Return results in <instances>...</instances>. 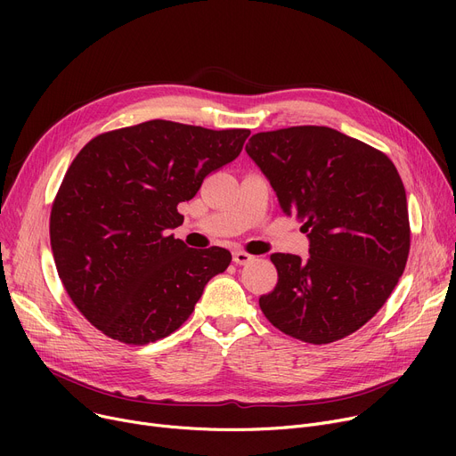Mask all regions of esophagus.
<instances>
[{
	"label": "esophagus",
	"instance_id": "1",
	"mask_svg": "<svg viewBox=\"0 0 456 456\" xmlns=\"http://www.w3.org/2000/svg\"><path fill=\"white\" fill-rule=\"evenodd\" d=\"M232 260H234V265H248V262H251L253 260V255H249V253H246V251H240V249H236V251H232Z\"/></svg>",
	"mask_w": 456,
	"mask_h": 456
}]
</instances>
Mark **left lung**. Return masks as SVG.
Wrapping results in <instances>:
<instances>
[{"label": "left lung", "mask_w": 456, "mask_h": 456, "mask_svg": "<svg viewBox=\"0 0 456 456\" xmlns=\"http://www.w3.org/2000/svg\"><path fill=\"white\" fill-rule=\"evenodd\" d=\"M246 151L310 240L308 260L270 256L279 279L260 310L306 344L349 337L387 303L409 258V207L394 162L323 126L256 133Z\"/></svg>", "instance_id": "1"}]
</instances>
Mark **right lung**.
<instances>
[{
	"instance_id": "obj_1",
	"label": "right lung",
	"mask_w": 456,
	"mask_h": 456,
	"mask_svg": "<svg viewBox=\"0 0 456 456\" xmlns=\"http://www.w3.org/2000/svg\"><path fill=\"white\" fill-rule=\"evenodd\" d=\"M248 136L150 119L94 136L69 164L52 205V251L71 303L105 337L127 346L170 337L227 270V249L186 248L167 229Z\"/></svg>"
}]
</instances>
